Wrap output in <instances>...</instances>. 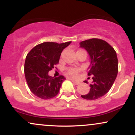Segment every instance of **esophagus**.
<instances>
[{"label": "esophagus", "instance_id": "obj_1", "mask_svg": "<svg viewBox=\"0 0 135 135\" xmlns=\"http://www.w3.org/2000/svg\"><path fill=\"white\" fill-rule=\"evenodd\" d=\"M72 81L73 82V83H74V84H75V85H78V84H80L79 82L75 81V80H72Z\"/></svg>", "mask_w": 135, "mask_h": 135}]
</instances>
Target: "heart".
Wrapping results in <instances>:
<instances>
[{
  "mask_svg": "<svg viewBox=\"0 0 135 135\" xmlns=\"http://www.w3.org/2000/svg\"><path fill=\"white\" fill-rule=\"evenodd\" d=\"M79 72V69L77 68H69L67 69V73L69 75L74 77L77 76Z\"/></svg>",
  "mask_w": 135,
  "mask_h": 135,
  "instance_id": "b5f03b06",
  "label": "heart"
}]
</instances>
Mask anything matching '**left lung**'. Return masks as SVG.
Masks as SVG:
<instances>
[{"label": "left lung", "instance_id": "left-lung-1", "mask_svg": "<svg viewBox=\"0 0 135 135\" xmlns=\"http://www.w3.org/2000/svg\"><path fill=\"white\" fill-rule=\"evenodd\" d=\"M80 47L89 54L91 64L88 75L93 76L90 91L81 97L86 100H97L107 93L115 81L118 73L117 54L108 43L99 38L82 41ZM84 83L88 84L87 80Z\"/></svg>", "mask_w": 135, "mask_h": 135}]
</instances>
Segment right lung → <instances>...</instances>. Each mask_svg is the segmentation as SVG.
Returning <instances> with one entry per match:
<instances>
[{"label":"right lung","instance_id":"obj_1","mask_svg":"<svg viewBox=\"0 0 135 135\" xmlns=\"http://www.w3.org/2000/svg\"><path fill=\"white\" fill-rule=\"evenodd\" d=\"M71 42H46L35 46L28 53L25 62V75L28 88L36 97L47 100L58 94L66 79L63 75L49 76L48 72L58 64L61 52Z\"/></svg>","mask_w":135,"mask_h":135}]
</instances>
